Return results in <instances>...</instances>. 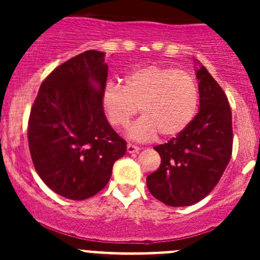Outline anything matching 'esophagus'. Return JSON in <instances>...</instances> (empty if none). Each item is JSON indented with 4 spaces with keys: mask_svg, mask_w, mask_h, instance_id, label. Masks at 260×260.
<instances>
[{
    "mask_svg": "<svg viewBox=\"0 0 260 260\" xmlns=\"http://www.w3.org/2000/svg\"><path fill=\"white\" fill-rule=\"evenodd\" d=\"M140 151V147L135 146V145H127V152L128 153H136V152Z\"/></svg>",
    "mask_w": 260,
    "mask_h": 260,
    "instance_id": "esophagus-1",
    "label": "esophagus"
}]
</instances>
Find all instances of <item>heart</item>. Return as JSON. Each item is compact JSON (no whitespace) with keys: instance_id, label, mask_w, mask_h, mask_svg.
<instances>
[{"instance_id":"obj_1","label":"heart","mask_w":260,"mask_h":260,"mask_svg":"<svg viewBox=\"0 0 260 260\" xmlns=\"http://www.w3.org/2000/svg\"><path fill=\"white\" fill-rule=\"evenodd\" d=\"M102 106L115 128L127 127L140 108L143 115L128 131L131 140L147 142L159 133L171 138L182 133L195 118L199 88L185 70L149 65L125 75L123 85L107 84Z\"/></svg>"}]
</instances>
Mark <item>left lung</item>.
I'll use <instances>...</instances> for the list:
<instances>
[{
	"label": "left lung",
	"mask_w": 260,
	"mask_h": 260,
	"mask_svg": "<svg viewBox=\"0 0 260 260\" xmlns=\"http://www.w3.org/2000/svg\"><path fill=\"white\" fill-rule=\"evenodd\" d=\"M199 113L176 138L154 147L161 165L147 176L149 192L169 206H190L219 182L232 157V111L224 90L195 60Z\"/></svg>",
	"instance_id": "8db88e82"
}]
</instances>
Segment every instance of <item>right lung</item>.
<instances>
[{
  "mask_svg": "<svg viewBox=\"0 0 260 260\" xmlns=\"http://www.w3.org/2000/svg\"><path fill=\"white\" fill-rule=\"evenodd\" d=\"M106 52L89 50L59 65L39 89L28 119L36 172L54 192L85 200L103 190L127 152L107 120Z\"/></svg>",
  "mask_w": 260,
  "mask_h": 260,
  "instance_id": "1",
  "label": "right lung"
}]
</instances>
